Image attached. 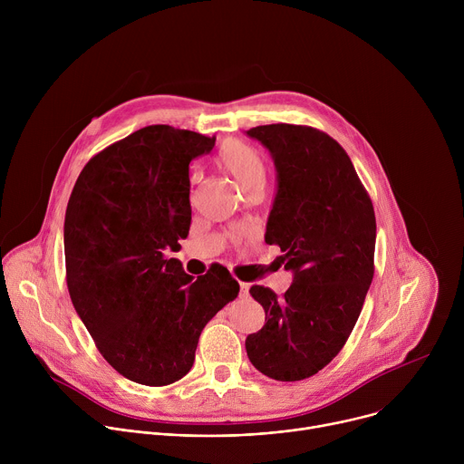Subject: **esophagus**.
Segmentation results:
<instances>
[{
    "mask_svg": "<svg viewBox=\"0 0 464 464\" xmlns=\"http://www.w3.org/2000/svg\"><path fill=\"white\" fill-rule=\"evenodd\" d=\"M249 294V285L247 283H240V295L246 297Z\"/></svg>",
    "mask_w": 464,
    "mask_h": 464,
    "instance_id": "34e87169",
    "label": "esophagus"
}]
</instances>
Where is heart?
Instances as JSON below:
<instances>
[{"label": "heart", "mask_w": 464, "mask_h": 464, "mask_svg": "<svg viewBox=\"0 0 464 464\" xmlns=\"http://www.w3.org/2000/svg\"><path fill=\"white\" fill-rule=\"evenodd\" d=\"M224 169L237 179L244 192L266 185V161L260 152L242 141H227L218 152Z\"/></svg>", "instance_id": "b5f03b06"}]
</instances>
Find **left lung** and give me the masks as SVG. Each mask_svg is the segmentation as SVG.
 <instances>
[{
	"instance_id": "left-lung-1",
	"label": "left lung",
	"mask_w": 464,
	"mask_h": 464,
	"mask_svg": "<svg viewBox=\"0 0 464 464\" xmlns=\"http://www.w3.org/2000/svg\"><path fill=\"white\" fill-rule=\"evenodd\" d=\"M246 134L274 158L279 187L264 238L294 272L281 297L251 286L266 323L246 351L262 374L297 382L338 356L360 317L374 276V209L351 158L324 131L279 122Z\"/></svg>"
}]
</instances>
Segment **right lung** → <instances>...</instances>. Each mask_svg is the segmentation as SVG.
Listing matches in <instances>:
<instances>
[{
	"mask_svg": "<svg viewBox=\"0 0 464 464\" xmlns=\"http://www.w3.org/2000/svg\"><path fill=\"white\" fill-rule=\"evenodd\" d=\"M215 140L145 126L86 163L65 209L73 306L102 358L141 385L183 378L204 326L240 290L220 264L192 281L165 255L188 235V163L209 154Z\"/></svg>",
	"mask_w": 464,
	"mask_h": 464,
	"instance_id": "obj_1",
	"label": "right lung"
}]
</instances>
